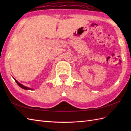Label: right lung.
<instances>
[{
  "instance_id": "1",
  "label": "right lung",
  "mask_w": 131,
  "mask_h": 131,
  "mask_svg": "<svg viewBox=\"0 0 131 131\" xmlns=\"http://www.w3.org/2000/svg\"><path fill=\"white\" fill-rule=\"evenodd\" d=\"M15 79V82L17 83V84L21 88L24 89V90H32L31 88H29V87H26V86H24V85H22V84H21V83H19L17 81V80H16L15 79Z\"/></svg>"
}]
</instances>
